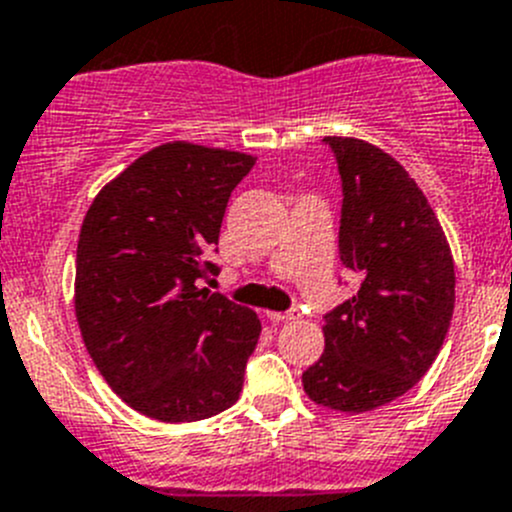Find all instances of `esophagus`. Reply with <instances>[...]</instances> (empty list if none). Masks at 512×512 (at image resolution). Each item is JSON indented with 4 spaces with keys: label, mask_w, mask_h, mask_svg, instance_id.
I'll list each match as a JSON object with an SVG mask.
<instances>
[{
    "label": "esophagus",
    "mask_w": 512,
    "mask_h": 512,
    "mask_svg": "<svg viewBox=\"0 0 512 512\" xmlns=\"http://www.w3.org/2000/svg\"><path fill=\"white\" fill-rule=\"evenodd\" d=\"M267 319L273 321V324H288V321L298 319V311H285V313H278V311H267Z\"/></svg>",
    "instance_id": "1"
}]
</instances>
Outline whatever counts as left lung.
<instances>
[{"label": "left lung", "instance_id": "1", "mask_svg": "<svg viewBox=\"0 0 512 512\" xmlns=\"http://www.w3.org/2000/svg\"><path fill=\"white\" fill-rule=\"evenodd\" d=\"M342 176V265L357 296L324 316V354L303 390L331 411L365 413L400 398L434 365L454 313V257L408 170L357 137H324Z\"/></svg>", "mask_w": 512, "mask_h": 512}]
</instances>
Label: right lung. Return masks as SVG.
<instances>
[{
    "label": "right lung",
    "mask_w": 512,
    "mask_h": 512,
    "mask_svg": "<svg viewBox=\"0 0 512 512\" xmlns=\"http://www.w3.org/2000/svg\"><path fill=\"white\" fill-rule=\"evenodd\" d=\"M257 158L176 140L96 193L76 250V319L109 388L147 418L188 423L237 403L260 339L252 308L199 288L216 275L227 201Z\"/></svg>",
    "instance_id": "right-lung-1"
}]
</instances>
